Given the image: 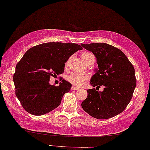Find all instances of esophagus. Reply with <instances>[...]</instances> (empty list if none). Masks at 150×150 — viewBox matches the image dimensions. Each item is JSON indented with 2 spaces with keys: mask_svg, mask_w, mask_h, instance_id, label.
Instances as JSON below:
<instances>
[{
  "mask_svg": "<svg viewBox=\"0 0 150 150\" xmlns=\"http://www.w3.org/2000/svg\"><path fill=\"white\" fill-rule=\"evenodd\" d=\"M79 90V88H77V86H72L71 90Z\"/></svg>",
  "mask_w": 150,
  "mask_h": 150,
  "instance_id": "34e87169",
  "label": "esophagus"
}]
</instances>
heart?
Masks as SVG:
<instances>
[{
	"label": "heart",
	"instance_id": "b5f03b06",
	"mask_svg": "<svg viewBox=\"0 0 150 150\" xmlns=\"http://www.w3.org/2000/svg\"><path fill=\"white\" fill-rule=\"evenodd\" d=\"M94 57L93 54L89 52H83L81 54V58L85 64H86L89 60H90L92 57ZM69 60H67L66 62V66L68 64ZM89 77L88 75L86 74H78V73H72V74L69 75L67 79L70 82V83L74 85L75 86L77 87H81L86 82L88 81Z\"/></svg>",
	"mask_w": 150,
	"mask_h": 150
}]
</instances>
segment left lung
<instances>
[{
  "label": "left lung",
  "instance_id": "left-lung-1",
  "mask_svg": "<svg viewBox=\"0 0 150 150\" xmlns=\"http://www.w3.org/2000/svg\"><path fill=\"white\" fill-rule=\"evenodd\" d=\"M97 58L98 69L92 76V86H104L103 91L88 90L81 106L90 115L106 119L122 113L133 97L136 87L135 71L122 51L106 43L81 44Z\"/></svg>",
  "mask_w": 150,
  "mask_h": 150
}]
</instances>
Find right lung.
<instances>
[{
  "instance_id": "right-lung-1",
  "label": "right lung",
  "mask_w": 150,
  "mask_h": 150,
  "mask_svg": "<svg viewBox=\"0 0 150 150\" xmlns=\"http://www.w3.org/2000/svg\"><path fill=\"white\" fill-rule=\"evenodd\" d=\"M81 46L75 43L47 42L33 46L24 53L13 75L15 94L24 109L42 115L58 107L71 84L62 80L58 86L49 83L50 77L64 71L65 62Z\"/></svg>"
}]
</instances>
